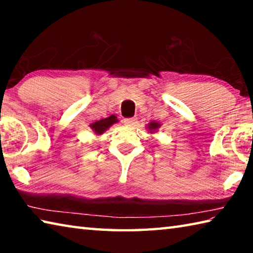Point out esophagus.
<instances>
[{"label": "esophagus", "instance_id": "34e87169", "mask_svg": "<svg viewBox=\"0 0 253 253\" xmlns=\"http://www.w3.org/2000/svg\"><path fill=\"white\" fill-rule=\"evenodd\" d=\"M124 124H125L126 126H136L137 119H135V118H127V119H124Z\"/></svg>", "mask_w": 253, "mask_h": 253}]
</instances>
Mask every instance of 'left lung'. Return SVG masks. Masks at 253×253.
Returning a JSON list of instances; mask_svg holds the SVG:
<instances>
[{"instance_id": "obj_1", "label": "left lung", "mask_w": 253, "mask_h": 253, "mask_svg": "<svg viewBox=\"0 0 253 253\" xmlns=\"http://www.w3.org/2000/svg\"><path fill=\"white\" fill-rule=\"evenodd\" d=\"M160 127H161V124H160V123H157V122H155V121H154V122H151V123H149L148 125H147V128H148L149 130H151V132H152V131H155V130H157L158 128H160Z\"/></svg>"}]
</instances>
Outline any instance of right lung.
<instances>
[{
    "instance_id": "1",
    "label": "right lung",
    "mask_w": 253,
    "mask_h": 253,
    "mask_svg": "<svg viewBox=\"0 0 253 253\" xmlns=\"http://www.w3.org/2000/svg\"><path fill=\"white\" fill-rule=\"evenodd\" d=\"M116 123H118L117 117L115 116V115H110L109 117L102 118V119H100V121H97L95 123L90 124L89 126H90L91 129L95 131L97 135H101V134H104V132L108 129L110 126H113L114 124H116Z\"/></svg>"
}]
</instances>
